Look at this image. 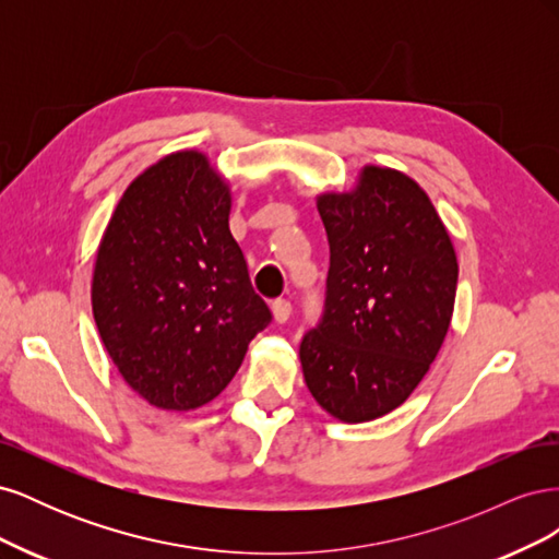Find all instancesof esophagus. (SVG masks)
Returning <instances> with one entry per match:
<instances>
[{"label": "esophagus", "instance_id": "obj_1", "mask_svg": "<svg viewBox=\"0 0 559 559\" xmlns=\"http://www.w3.org/2000/svg\"><path fill=\"white\" fill-rule=\"evenodd\" d=\"M273 317L277 324H284V321H289L292 317V302L289 300H275L273 302Z\"/></svg>", "mask_w": 559, "mask_h": 559}]
</instances>
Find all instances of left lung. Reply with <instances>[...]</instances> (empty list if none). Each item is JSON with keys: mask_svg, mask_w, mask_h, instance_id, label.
I'll list each match as a JSON object with an SVG mask.
<instances>
[{"mask_svg": "<svg viewBox=\"0 0 559 559\" xmlns=\"http://www.w3.org/2000/svg\"><path fill=\"white\" fill-rule=\"evenodd\" d=\"M331 265L324 317L300 343L314 401L347 425L408 399L441 349L456 294V253L421 186L366 165L347 193H321Z\"/></svg>", "mask_w": 559, "mask_h": 559, "instance_id": "8db88e82", "label": "left lung"}]
</instances>
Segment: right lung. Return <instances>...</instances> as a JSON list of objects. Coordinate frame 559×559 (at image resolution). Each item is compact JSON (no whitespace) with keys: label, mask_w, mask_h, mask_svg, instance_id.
<instances>
[{"label":"right lung","mask_w":559,"mask_h":559,"mask_svg":"<svg viewBox=\"0 0 559 559\" xmlns=\"http://www.w3.org/2000/svg\"><path fill=\"white\" fill-rule=\"evenodd\" d=\"M230 205L210 158L177 151L132 179L99 240V337L121 378L160 411L216 399L270 324L228 228Z\"/></svg>","instance_id":"add662e5"}]
</instances>
